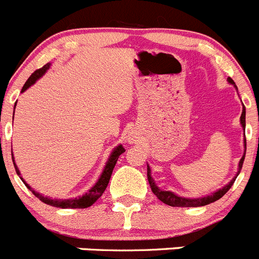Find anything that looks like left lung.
I'll return each mask as SVG.
<instances>
[{
  "mask_svg": "<svg viewBox=\"0 0 259 259\" xmlns=\"http://www.w3.org/2000/svg\"><path fill=\"white\" fill-rule=\"evenodd\" d=\"M228 80H229V83L233 84V85L236 88V85H235V83H234L233 79L229 78ZM236 89H238V88H236ZM240 124H241V127H243V130L245 132V107H244V106H243V112H241V116H240ZM244 135H245V133H244ZM245 151H246V141H245V137H244V153H243V157L240 158V161H239L238 172H236V175L234 176V178L231 179L230 181H229V184H226L225 187L220 188L219 190H216V192H213V193H211V194L206 195V197L185 198V197H180V195L175 194V193L170 192V190L159 189V188L156 185V183H154L153 178H152L151 167H149V165H147V178H148V183H149V185H151V189H152V192H153V194L156 195V197L158 198L161 202L165 203V204H168V206H171V207H200V206H207V204H209V203L216 202V200H219L220 198L224 197V195L229 192V189L233 187L234 181H235V179L238 178V175L240 174L241 167H243L244 158H245Z\"/></svg>",
  "mask_w": 259,
  "mask_h": 259,
  "instance_id": "obj_1",
  "label": "left lung"
}]
</instances>
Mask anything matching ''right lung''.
Here are the masks:
<instances>
[{"label": "right lung", "instance_id": "add662e5", "mask_svg": "<svg viewBox=\"0 0 259 259\" xmlns=\"http://www.w3.org/2000/svg\"><path fill=\"white\" fill-rule=\"evenodd\" d=\"M50 67H51V64H47V65H45L42 69L35 70V71L30 75V78L26 80V83L24 84L23 89H21V93H23V92H25L28 88H30V87L38 80V79L42 78L43 75L46 74V71H47ZM15 106H16V103H15ZM124 152H125V149L121 144L116 146L115 148H113V151L111 152L110 157H108V159H107V162H106L105 167H103V170H102V174L100 175L98 180L96 181V184H94L93 187L88 190V192L84 193L83 195H80V197L69 198V199H56V198L53 199V198L45 197V195H42L40 193L35 192V190L33 189V188H31L25 180H24L23 176H21L20 170H19V167L16 166V163H15L14 154H13V162H14V166H15L16 174H18L19 178L21 179V181H23L24 184H25V187L28 188V189L35 195V197L39 198V200H42L43 203H46V204H48V206L57 207V208H87V207H91L94 202H97V199H98V198L103 194V192H105L106 188H107V185H108V181H110L111 175H112L113 167H115L116 162H117L118 156H120L121 153H124Z\"/></svg>", "mask_w": 259, "mask_h": 259}]
</instances>
